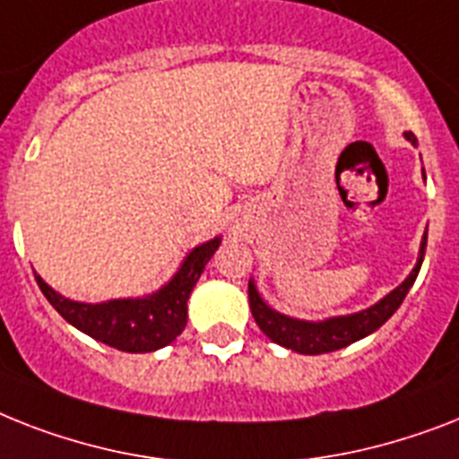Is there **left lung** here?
I'll list each match as a JSON object with an SVG mask.
<instances>
[{
	"mask_svg": "<svg viewBox=\"0 0 459 459\" xmlns=\"http://www.w3.org/2000/svg\"><path fill=\"white\" fill-rule=\"evenodd\" d=\"M405 136H408L412 143H417L415 134L405 132ZM424 247H427V236H424L422 240L420 259H417V266L412 268V273L408 275L394 292L386 294L385 299L377 301L375 307L365 308L360 314L330 318L323 320V323H307V320L288 318V316L275 314L273 308H268L266 304H264L252 281H249L247 285L249 308H252V316H255L256 325L262 327V333L266 334L268 339H273L275 344L285 346V349H292V351L297 353H308V356L337 351V349H344V346L353 344V342H359V339L375 333L377 327L385 325L386 320L396 314V308L403 304L405 294L412 288V282H415L417 273H420V266H422L424 259Z\"/></svg>",
	"mask_w": 459,
	"mask_h": 459,
	"instance_id": "8db88e82",
	"label": "left lung"
}]
</instances>
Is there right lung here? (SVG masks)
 Returning <instances> with one entry per match:
<instances>
[{
    "mask_svg": "<svg viewBox=\"0 0 459 459\" xmlns=\"http://www.w3.org/2000/svg\"><path fill=\"white\" fill-rule=\"evenodd\" d=\"M219 238L204 242L186 256L178 273L169 285L145 299H115L106 304H80L56 294L47 282L35 275L37 285L48 304L68 320L70 325L103 344L129 353H148L171 344L184 333L188 320L186 301L195 288L197 278L204 271L212 255L217 252Z\"/></svg>",
    "mask_w": 459,
    "mask_h": 459,
    "instance_id": "1",
    "label": "right lung"
}]
</instances>
